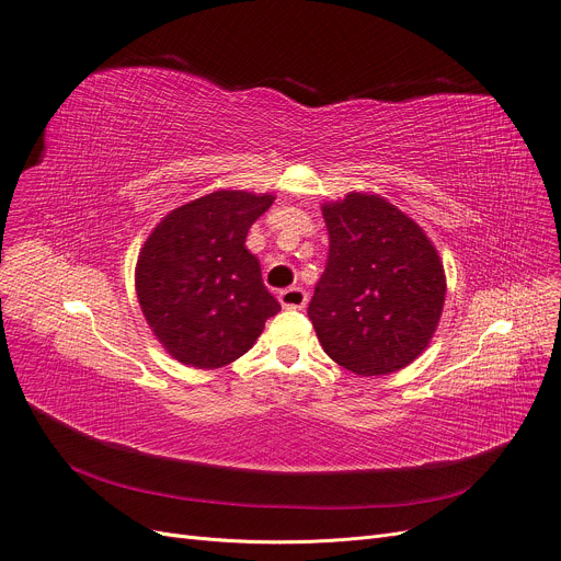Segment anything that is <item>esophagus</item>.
<instances>
[{
	"label": "esophagus",
	"mask_w": 561,
	"mask_h": 561,
	"mask_svg": "<svg viewBox=\"0 0 561 561\" xmlns=\"http://www.w3.org/2000/svg\"><path fill=\"white\" fill-rule=\"evenodd\" d=\"M279 302L284 309H305L307 293L300 286H290L279 293Z\"/></svg>",
	"instance_id": "34e87169"
}]
</instances>
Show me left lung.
Returning a JSON list of instances; mask_svg holds the SVG:
<instances>
[{"label": "left lung", "mask_w": 561, "mask_h": 561, "mask_svg": "<svg viewBox=\"0 0 561 561\" xmlns=\"http://www.w3.org/2000/svg\"><path fill=\"white\" fill-rule=\"evenodd\" d=\"M330 254L309 302L322 350L362 377L389 375L432 341L446 275L425 231L379 195L347 193L322 206Z\"/></svg>", "instance_id": "1"}]
</instances>
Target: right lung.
I'll return each instance as SVG.
<instances>
[{"instance_id": "obj_1", "label": "right lung", "mask_w": 561, "mask_h": 561, "mask_svg": "<svg viewBox=\"0 0 561 561\" xmlns=\"http://www.w3.org/2000/svg\"><path fill=\"white\" fill-rule=\"evenodd\" d=\"M273 195L216 191L170 211L145 241L136 293L147 325L170 355L193 368H220L254 345L282 307L245 248L248 229Z\"/></svg>"}]
</instances>
